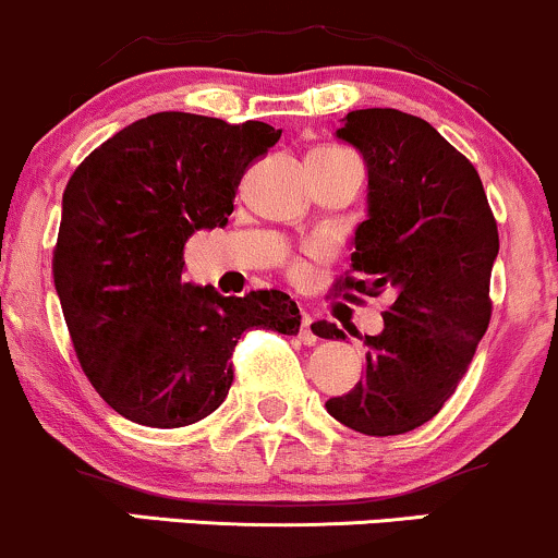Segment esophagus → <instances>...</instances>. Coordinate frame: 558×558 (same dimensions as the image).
<instances>
[{
	"label": "esophagus",
	"mask_w": 558,
	"mask_h": 558,
	"mask_svg": "<svg viewBox=\"0 0 558 558\" xmlns=\"http://www.w3.org/2000/svg\"><path fill=\"white\" fill-rule=\"evenodd\" d=\"M300 339H303V344H316L318 342L316 331H313V316H311V313H303V318H300Z\"/></svg>",
	"instance_id": "obj_1"
}]
</instances>
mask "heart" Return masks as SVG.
Here are the masks:
<instances>
[{"mask_svg": "<svg viewBox=\"0 0 558 558\" xmlns=\"http://www.w3.org/2000/svg\"><path fill=\"white\" fill-rule=\"evenodd\" d=\"M313 154H324V156H352L350 150L337 148V146H324V148H316V150H313ZM292 271H294V274H300V266H294Z\"/></svg>", "mask_w": 558, "mask_h": 558, "instance_id": "b5f03b06", "label": "heart"}]
</instances>
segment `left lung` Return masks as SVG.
<instances>
[{
    "label": "left lung",
    "instance_id": "left-lung-1",
    "mask_svg": "<svg viewBox=\"0 0 558 558\" xmlns=\"http://www.w3.org/2000/svg\"><path fill=\"white\" fill-rule=\"evenodd\" d=\"M368 163V219L333 294L389 292L384 331L365 337V381L326 402L365 436H399L438 415L468 373L490 320V268L499 229L468 156L421 117L357 109L337 130ZM363 303V300H360ZM313 331L344 339L337 324Z\"/></svg>",
    "mask_w": 558,
    "mask_h": 558
}]
</instances>
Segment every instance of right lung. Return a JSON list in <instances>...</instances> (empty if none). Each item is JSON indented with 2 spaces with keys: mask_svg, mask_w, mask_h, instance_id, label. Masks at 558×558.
<instances>
[{
  "mask_svg": "<svg viewBox=\"0 0 558 558\" xmlns=\"http://www.w3.org/2000/svg\"><path fill=\"white\" fill-rule=\"evenodd\" d=\"M281 130L159 111L85 156L62 198L54 287L77 363L111 410L182 428L225 402L253 326L294 337L290 294L221 298L182 279L185 242L225 227L242 174Z\"/></svg>",
  "mask_w": 558,
  "mask_h": 558,
  "instance_id": "obj_1",
  "label": "right lung"
}]
</instances>
